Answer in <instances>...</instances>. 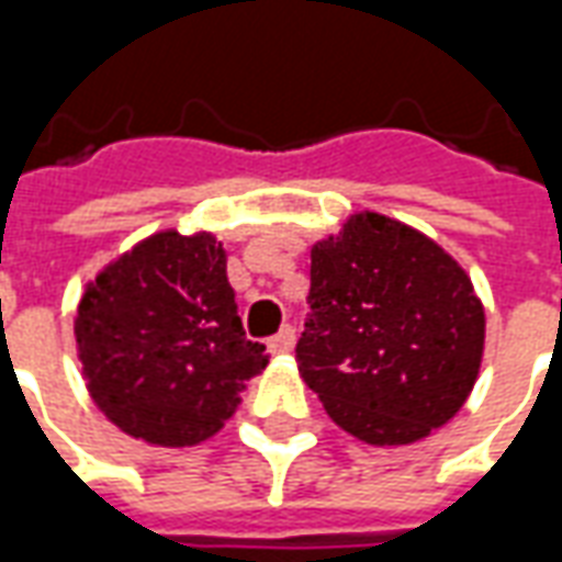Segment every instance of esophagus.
<instances>
[{
  "label": "esophagus",
  "instance_id": "obj_1",
  "mask_svg": "<svg viewBox=\"0 0 562 562\" xmlns=\"http://www.w3.org/2000/svg\"><path fill=\"white\" fill-rule=\"evenodd\" d=\"M292 349H294V328H292V325L280 328L268 340V352L270 355H289Z\"/></svg>",
  "mask_w": 562,
  "mask_h": 562
}]
</instances>
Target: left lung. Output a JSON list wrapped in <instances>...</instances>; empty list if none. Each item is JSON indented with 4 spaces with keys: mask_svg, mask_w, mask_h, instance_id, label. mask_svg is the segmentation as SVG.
<instances>
[{
    "mask_svg": "<svg viewBox=\"0 0 562 562\" xmlns=\"http://www.w3.org/2000/svg\"><path fill=\"white\" fill-rule=\"evenodd\" d=\"M294 358L325 413L370 446H409L454 418L479 379L484 306L446 249L382 213L313 246Z\"/></svg>",
    "mask_w": 562,
    "mask_h": 562,
    "instance_id": "1",
    "label": "left lung"
}]
</instances>
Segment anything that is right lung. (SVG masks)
Instances as JSON below:
<instances>
[{
	"label": "right lung",
	"mask_w": 562,
	"mask_h": 562,
	"mask_svg": "<svg viewBox=\"0 0 562 562\" xmlns=\"http://www.w3.org/2000/svg\"><path fill=\"white\" fill-rule=\"evenodd\" d=\"M75 337L95 406L149 446L204 442L268 367L207 232H159L111 261L80 297Z\"/></svg>",
	"instance_id": "1"
}]
</instances>
